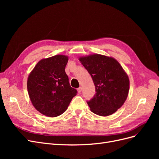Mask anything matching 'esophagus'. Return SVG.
I'll return each mask as SVG.
<instances>
[{
  "label": "esophagus",
  "instance_id": "esophagus-1",
  "mask_svg": "<svg viewBox=\"0 0 159 159\" xmlns=\"http://www.w3.org/2000/svg\"><path fill=\"white\" fill-rule=\"evenodd\" d=\"M81 91H82V88H81V87H80L79 88H78V93H81Z\"/></svg>",
  "mask_w": 159,
  "mask_h": 159
}]
</instances>
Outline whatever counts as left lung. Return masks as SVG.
<instances>
[{
	"label": "left lung",
	"instance_id": "left-lung-1",
	"mask_svg": "<svg viewBox=\"0 0 159 159\" xmlns=\"http://www.w3.org/2000/svg\"><path fill=\"white\" fill-rule=\"evenodd\" d=\"M80 61L91 75L95 86L92 99L87 103L91 111L108 116L123 105L129 90V80L119 62L113 57L94 54Z\"/></svg>",
	"mask_w": 159,
	"mask_h": 159
}]
</instances>
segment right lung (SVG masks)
<instances>
[{
	"label": "right lung",
	"mask_w": 159,
	"mask_h": 159,
	"mask_svg": "<svg viewBox=\"0 0 159 159\" xmlns=\"http://www.w3.org/2000/svg\"><path fill=\"white\" fill-rule=\"evenodd\" d=\"M68 57L57 55L40 60L28 76V92L34 107L55 117L65 112L78 91L70 86L65 68Z\"/></svg>",
	"instance_id": "1"
}]
</instances>
